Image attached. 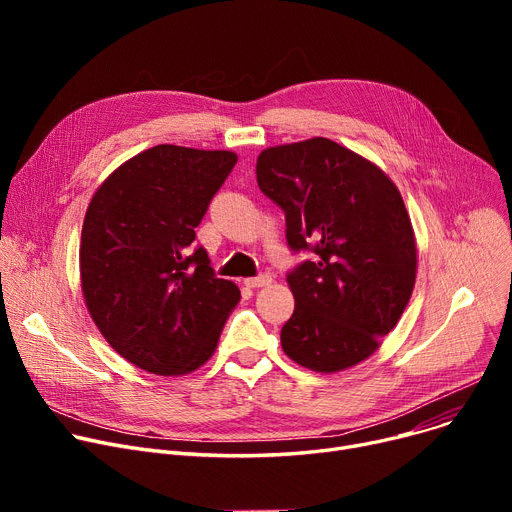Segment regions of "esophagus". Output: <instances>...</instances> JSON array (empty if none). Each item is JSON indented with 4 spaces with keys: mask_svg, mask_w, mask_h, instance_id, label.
<instances>
[{
    "mask_svg": "<svg viewBox=\"0 0 512 512\" xmlns=\"http://www.w3.org/2000/svg\"><path fill=\"white\" fill-rule=\"evenodd\" d=\"M245 284H247L249 288H261V286L272 284V276H270V274H261V276H257V278H247Z\"/></svg>",
    "mask_w": 512,
    "mask_h": 512,
    "instance_id": "34e87169",
    "label": "esophagus"
}]
</instances>
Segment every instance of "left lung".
Returning a JSON list of instances; mask_svg holds the SVG:
<instances>
[{
    "label": "left lung",
    "instance_id": "1",
    "mask_svg": "<svg viewBox=\"0 0 512 512\" xmlns=\"http://www.w3.org/2000/svg\"><path fill=\"white\" fill-rule=\"evenodd\" d=\"M257 184L284 209L290 249L315 253L286 278L294 313L284 353L317 373L355 367L415 288L417 242L400 191L373 161L324 137L263 149Z\"/></svg>",
    "mask_w": 512,
    "mask_h": 512
}]
</instances>
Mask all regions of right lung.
Here are the masks:
<instances>
[{
    "mask_svg": "<svg viewBox=\"0 0 512 512\" xmlns=\"http://www.w3.org/2000/svg\"><path fill=\"white\" fill-rule=\"evenodd\" d=\"M238 155L157 145L95 191L80 236V288L114 351L149 373L209 361L240 290L215 278L195 228Z\"/></svg>",
    "mask_w": 512,
    "mask_h": 512,
    "instance_id": "add662e5",
    "label": "right lung"
}]
</instances>
